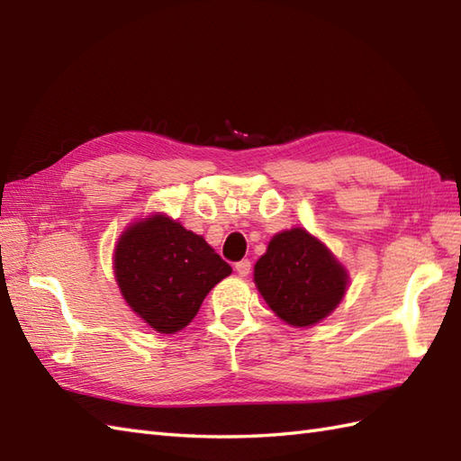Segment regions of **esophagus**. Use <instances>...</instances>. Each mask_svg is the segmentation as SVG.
Masks as SVG:
<instances>
[{"instance_id":"34e87169","label":"esophagus","mask_w":461,"mask_h":461,"mask_svg":"<svg viewBox=\"0 0 461 461\" xmlns=\"http://www.w3.org/2000/svg\"><path fill=\"white\" fill-rule=\"evenodd\" d=\"M236 271L240 277H248L249 271H251V261L249 259H241L236 263Z\"/></svg>"}]
</instances>
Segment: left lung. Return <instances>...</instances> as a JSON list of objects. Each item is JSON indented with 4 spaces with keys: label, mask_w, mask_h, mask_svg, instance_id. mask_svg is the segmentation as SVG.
Listing matches in <instances>:
<instances>
[{
    "label": "left lung",
    "mask_w": 461,
    "mask_h": 461,
    "mask_svg": "<svg viewBox=\"0 0 461 461\" xmlns=\"http://www.w3.org/2000/svg\"><path fill=\"white\" fill-rule=\"evenodd\" d=\"M253 281L281 321L305 329L339 307L348 273L321 240L305 228H291L271 238L253 267Z\"/></svg>",
    "instance_id": "obj_1"
}]
</instances>
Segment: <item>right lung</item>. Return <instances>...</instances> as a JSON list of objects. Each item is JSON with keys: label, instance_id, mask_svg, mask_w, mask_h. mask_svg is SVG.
<instances>
[{"label": "right lung", "instance_id": "right-lung-1", "mask_svg": "<svg viewBox=\"0 0 461 461\" xmlns=\"http://www.w3.org/2000/svg\"><path fill=\"white\" fill-rule=\"evenodd\" d=\"M113 269L129 307L162 335L188 327L205 295L231 273L208 241L166 213L126 225Z\"/></svg>", "mask_w": 461, "mask_h": 461}]
</instances>
